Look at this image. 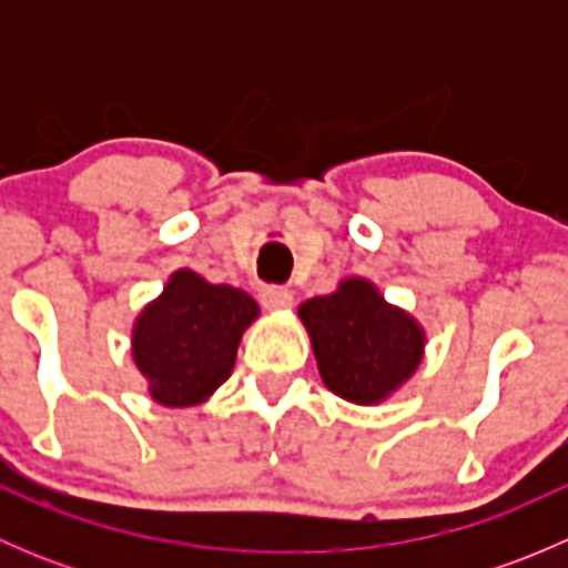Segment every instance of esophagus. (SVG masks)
I'll return each instance as SVG.
<instances>
[{
	"mask_svg": "<svg viewBox=\"0 0 568 568\" xmlns=\"http://www.w3.org/2000/svg\"><path fill=\"white\" fill-rule=\"evenodd\" d=\"M294 302V294L283 285H263L261 288V305L268 307V311H285Z\"/></svg>",
	"mask_w": 568,
	"mask_h": 568,
	"instance_id": "34e87169",
	"label": "esophagus"
}]
</instances>
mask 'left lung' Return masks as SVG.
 Masks as SVG:
<instances>
[{
  "instance_id": "obj_1",
  "label": "left lung",
  "mask_w": 568,
  "mask_h": 568,
  "mask_svg": "<svg viewBox=\"0 0 568 568\" xmlns=\"http://www.w3.org/2000/svg\"><path fill=\"white\" fill-rule=\"evenodd\" d=\"M324 385L354 404H376L420 365L423 332L368 280H346L300 307Z\"/></svg>"
}]
</instances>
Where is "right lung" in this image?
<instances>
[{
    "label": "right lung",
    "instance_id": "add662e5",
    "mask_svg": "<svg viewBox=\"0 0 568 568\" xmlns=\"http://www.w3.org/2000/svg\"><path fill=\"white\" fill-rule=\"evenodd\" d=\"M257 316L250 294L175 272L134 324L136 368L164 406H192L231 376L244 326Z\"/></svg>",
    "mask_w": 568,
    "mask_h": 568
}]
</instances>
